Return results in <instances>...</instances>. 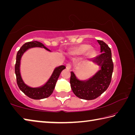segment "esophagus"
<instances>
[{
    "label": "esophagus",
    "mask_w": 135,
    "mask_h": 135,
    "mask_svg": "<svg viewBox=\"0 0 135 135\" xmlns=\"http://www.w3.org/2000/svg\"><path fill=\"white\" fill-rule=\"evenodd\" d=\"M66 68H67V69L68 70H70L71 68V64H66Z\"/></svg>",
    "instance_id": "1"
}]
</instances>
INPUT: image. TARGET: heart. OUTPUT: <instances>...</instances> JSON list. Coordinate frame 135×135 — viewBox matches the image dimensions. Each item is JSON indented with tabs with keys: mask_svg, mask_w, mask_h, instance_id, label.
Returning a JSON list of instances; mask_svg holds the SVG:
<instances>
[{
	"mask_svg": "<svg viewBox=\"0 0 135 135\" xmlns=\"http://www.w3.org/2000/svg\"><path fill=\"white\" fill-rule=\"evenodd\" d=\"M90 48V46L89 45H83L80 46L79 47L78 50H77V54H79V55H82V54H84V53H86V52L88 51L89 49Z\"/></svg>",
	"mask_w": 135,
	"mask_h": 135,
	"instance_id": "b5f03b06",
	"label": "heart"
}]
</instances>
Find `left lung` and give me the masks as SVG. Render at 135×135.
<instances>
[{
  "mask_svg": "<svg viewBox=\"0 0 135 135\" xmlns=\"http://www.w3.org/2000/svg\"><path fill=\"white\" fill-rule=\"evenodd\" d=\"M97 41L100 46L101 54L90 61L100 66L101 69L86 80H80L74 73L71 72V88L74 95L80 99H96L108 89L111 83L114 68L111 49L103 41Z\"/></svg>",
  "mask_w": 135,
  "mask_h": 135,
  "instance_id": "left-lung-1",
  "label": "left lung"
}]
</instances>
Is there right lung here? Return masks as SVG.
<instances>
[{
  "instance_id": "add662e5",
  "label": "right lung",
  "mask_w": 135,
  "mask_h": 135,
  "mask_svg": "<svg viewBox=\"0 0 135 135\" xmlns=\"http://www.w3.org/2000/svg\"><path fill=\"white\" fill-rule=\"evenodd\" d=\"M43 47L48 51H51L44 45L37 41H32V42L26 43L22 46L21 48L18 51L16 58V64L15 65V72L17 77V83L20 89L27 97L33 99H41L49 97L54 92L55 86L58 79L62 71L65 69L64 65H61L55 68L52 76L50 77L46 83L42 86L38 88H31L27 86L22 80L21 73H20V63L22 55L24 52L30 48L32 47Z\"/></svg>"
}]
</instances>
